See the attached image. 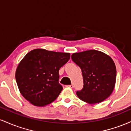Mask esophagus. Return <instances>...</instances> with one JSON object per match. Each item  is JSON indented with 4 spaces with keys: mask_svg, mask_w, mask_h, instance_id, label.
<instances>
[{
    "mask_svg": "<svg viewBox=\"0 0 131 131\" xmlns=\"http://www.w3.org/2000/svg\"><path fill=\"white\" fill-rule=\"evenodd\" d=\"M67 87H68V88H74V85H73V84H71V85H68Z\"/></svg>",
    "mask_w": 131,
    "mask_h": 131,
    "instance_id": "1",
    "label": "esophagus"
}]
</instances>
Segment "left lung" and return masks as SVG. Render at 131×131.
Returning a JSON list of instances; mask_svg holds the SVG:
<instances>
[{"label": "left lung", "mask_w": 131, "mask_h": 131, "mask_svg": "<svg viewBox=\"0 0 131 131\" xmlns=\"http://www.w3.org/2000/svg\"><path fill=\"white\" fill-rule=\"evenodd\" d=\"M71 59L82 70L84 86L76 92L81 100L91 104L98 103L112 94L116 69L110 57L100 51L90 50L73 53Z\"/></svg>", "instance_id": "1"}]
</instances>
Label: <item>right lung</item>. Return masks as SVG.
Segmentation results:
<instances>
[{
	"instance_id": "obj_1",
	"label": "right lung",
	"mask_w": 131,
	"mask_h": 131,
	"mask_svg": "<svg viewBox=\"0 0 131 131\" xmlns=\"http://www.w3.org/2000/svg\"><path fill=\"white\" fill-rule=\"evenodd\" d=\"M70 58V53L41 49L27 53L15 73L18 87L25 99L37 106L53 102L63 89L59 83V70Z\"/></svg>"
}]
</instances>
